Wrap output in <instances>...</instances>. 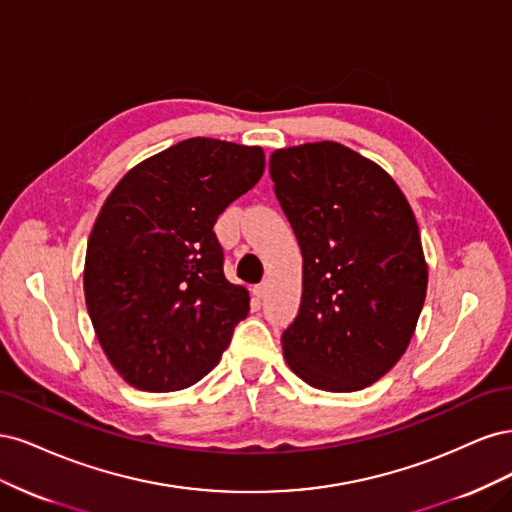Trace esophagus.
I'll return each instance as SVG.
<instances>
[{
  "label": "esophagus",
  "instance_id": "1",
  "mask_svg": "<svg viewBox=\"0 0 512 512\" xmlns=\"http://www.w3.org/2000/svg\"><path fill=\"white\" fill-rule=\"evenodd\" d=\"M267 292H269V284H258V286H254V294H256L258 299H265Z\"/></svg>",
  "mask_w": 512,
  "mask_h": 512
}]
</instances>
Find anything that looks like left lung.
<instances>
[{"mask_svg":"<svg viewBox=\"0 0 512 512\" xmlns=\"http://www.w3.org/2000/svg\"><path fill=\"white\" fill-rule=\"evenodd\" d=\"M269 173L303 256L284 359L314 389L361 391L404 356L425 303L412 207L382 166L342 143L275 149Z\"/></svg>","mask_w":512,"mask_h":512,"instance_id":"obj_1","label":"left lung"}]
</instances>
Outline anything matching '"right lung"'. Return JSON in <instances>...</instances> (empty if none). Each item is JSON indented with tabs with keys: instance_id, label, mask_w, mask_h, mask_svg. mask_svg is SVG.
Here are the masks:
<instances>
[{
	"instance_id": "obj_1",
	"label": "right lung",
	"mask_w": 512,
	"mask_h": 512,
	"mask_svg": "<svg viewBox=\"0 0 512 512\" xmlns=\"http://www.w3.org/2000/svg\"><path fill=\"white\" fill-rule=\"evenodd\" d=\"M265 173V151L188 138L130 168L87 241L83 288L98 342L134 389L196 384L250 312L224 275L218 215Z\"/></svg>"
}]
</instances>
